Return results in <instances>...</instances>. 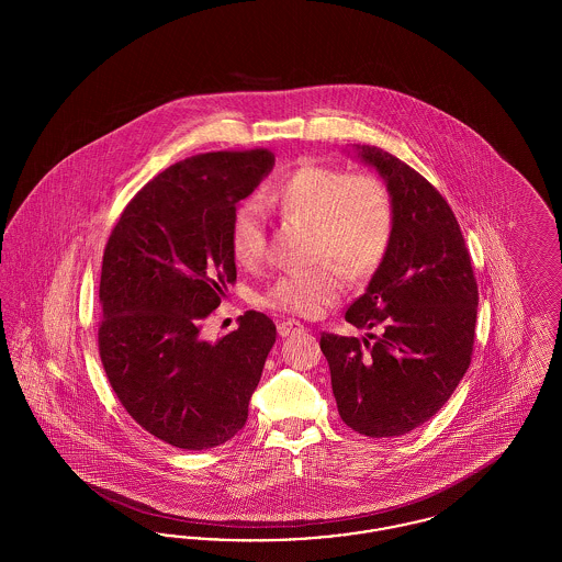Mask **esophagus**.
I'll return each instance as SVG.
<instances>
[{
	"label": "esophagus",
	"instance_id": "34e87169",
	"mask_svg": "<svg viewBox=\"0 0 562 562\" xmlns=\"http://www.w3.org/2000/svg\"><path fill=\"white\" fill-rule=\"evenodd\" d=\"M303 330H305V326L299 324V322L284 321L278 324V335H280V337H291V335L303 333Z\"/></svg>",
	"mask_w": 562,
	"mask_h": 562
}]
</instances>
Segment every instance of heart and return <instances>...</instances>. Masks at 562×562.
<instances>
[{
	"instance_id": "1",
	"label": "heart",
	"mask_w": 562,
	"mask_h": 562,
	"mask_svg": "<svg viewBox=\"0 0 562 562\" xmlns=\"http://www.w3.org/2000/svg\"><path fill=\"white\" fill-rule=\"evenodd\" d=\"M268 202L282 216L312 225L314 257L335 259L351 276L371 273L392 244L394 204L373 175L301 164L269 191ZM266 214L259 204L244 202L229 223L234 259L241 268H255L266 255ZM346 286L344 269L322 263L312 271L282 273L263 294V303L280 312L314 316Z\"/></svg>"
}]
</instances>
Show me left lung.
Segmentation results:
<instances>
[{
    "mask_svg": "<svg viewBox=\"0 0 562 562\" xmlns=\"http://www.w3.org/2000/svg\"><path fill=\"white\" fill-rule=\"evenodd\" d=\"M353 158L383 179L394 236L364 294L346 312L367 333H322L341 419L371 438L419 428L451 398L472 360L479 286L447 200L396 156L353 145Z\"/></svg>",
    "mask_w": 562,
    "mask_h": 562,
    "instance_id": "8db88e82",
    "label": "left lung"
}]
</instances>
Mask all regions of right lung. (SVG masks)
Masks as SVG:
<instances>
[{"label":"right lung","mask_w":562,"mask_h":562,"mask_svg":"<svg viewBox=\"0 0 562 562\" xmlns=\"http://www.w3.org/2000/svg\"><path fill=\"white\" fill-rule=\"evenodd\" d=\"M273 161L268 149L177 161L134 195L109 236L101 360L134 422L177 449H213L244 428L276 344V324L255 310L223 339L202 337L236 280L234 211Z\"/></svg>","instance_id":"right-lung-1"}]
</instances>
